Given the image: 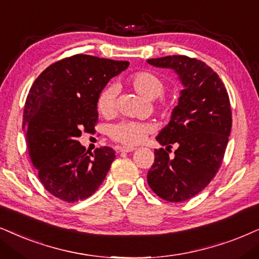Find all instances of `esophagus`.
<instances>
[{
    "instance_id": "34e87169",
    "label": "esophagus",
    "mask_w": 259,
    "mask_h": 259,
    "mask_svg": "<svg viewBox=\"0 0 259 259\" xmlns=\"http://www.w3.org/2000/svg\"><path fill=\"white\" fill-rule=\"evenodd\" d=\"M135 148L134 147H119L118 148V152H124V153H130V152H134Z\"/></svg>"
}]
</instances>
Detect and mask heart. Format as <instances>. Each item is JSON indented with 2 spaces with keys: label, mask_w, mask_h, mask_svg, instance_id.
I'll return each instance as SVG.
<instances>
[{
  "label": "heart",
  "mask_w": 259,
  "mask_h": 259,
  "mask_svg": "<svg viewBox=\"0 0 259 259\" xmlns=\"http://www.w3.org/2000/svg\"><path fill=\"white\" fill-rule=\"evenodd\" d=\"M127 84L136 92L139 96L145 99L153 100L161 96L165 92V82L160 76L152 71H139L127 78ZM114 97L116 90L109 86L104 88L98 97V110L104 116H110L114 110ZM172 101L161 99L159 101V109L163 112H169L172 110ZM148 133V127L143 124L125 122L114 125L111 129V137L126 146H136L145 140Z\"/></svg>",
  "instance_id": "b5f03b06"
}]
</instances>
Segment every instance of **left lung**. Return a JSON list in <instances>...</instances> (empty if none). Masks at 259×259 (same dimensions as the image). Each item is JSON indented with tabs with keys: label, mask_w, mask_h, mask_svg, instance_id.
I'll return each instance as SVG.
<instances>
[{
	"label": "left lung",
	"mask_w": 259,
	"mask_h": 259,
	"mask_svg": "<svg viewBox=\"0 0 259 259\" xmlns=\"http://www.w3.org/2000/svg\"><path fill=\"white\" fill-rule=\"evenodd\" d=\"M147 63L172 69L183 84L178 105L156 141L147 175L150 189L168 202H183L207 186L220 168L232 127L228 93L219 75L204 62L181 55L150 58ZM172 144L177 146L169 156Z\"/></svg>",
	"instance_id": "1"
}]
</instances>
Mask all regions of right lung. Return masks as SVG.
<instances>
[{
  "instance_id": "obj_1",
  "label": "right lung",
  "mask_w": 259,
  "mask_h": 259,
  "mask_svg": "<svg viewBox=\"0 0 259 259\" xmlns=\"http://www.w3.org/2000/svg\"><path fill=\"white\" fill-rule=\"evenodd\" d=\"M127 67V61L75 55L51 64L32 84L22 129L39 179L55 197L81 201L105 179L116 152L100 147L87 154L78 137L93 132L100 92Z\"/></svg>"
}]
</instances>
